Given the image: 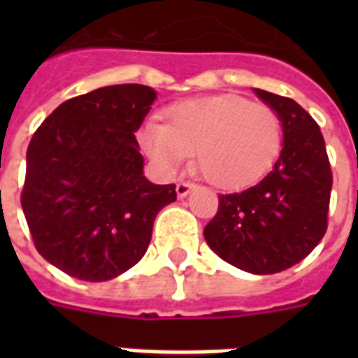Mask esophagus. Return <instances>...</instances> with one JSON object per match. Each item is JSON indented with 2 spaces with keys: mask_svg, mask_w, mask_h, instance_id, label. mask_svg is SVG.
Wrapping results in <instances>:
<instances>
[{
  "mask_svg": "<svg viewBox=\"0 0 358 358\" xmlns=\"http://www.w3.org/2000/svg\"><path fill=\"white\" fill-rule=\"evenodd\" d=\"M193 187H195V185L189 184V182H180V184L176 185V195H178L180 199H184V196L189 195Z\"/></svg>",
  "mask_w": 358,
  "mask_h": 358,
  "instance_id": "1",
  "label": "esophagus"
}]
</instances>
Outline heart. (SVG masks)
<instances>
[{"instance_id": "b5f03b06", "label": "heart", "mask_w": 358, "mask_h": 358, "mask_svg": "<svg viewBox=\"0 0 358 358\" xmlns=\"http://www.w3.org/2000/svg\"><path fill=\"white\" fill-rule=\"evenodd\" d=\"M139 141L165 171L196 152V169L210 184L239 189L271 169L282 146V124L266 103L217 94L176 103L165 124H146Z\"/></svg>"}]
</instances>
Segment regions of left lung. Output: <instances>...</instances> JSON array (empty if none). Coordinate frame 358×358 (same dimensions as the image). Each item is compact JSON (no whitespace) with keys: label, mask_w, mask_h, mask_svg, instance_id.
<instances>
[{"label":"left lung","mask_w":358,"mask_h":358,"mask_svg":"<svg viewBox=\"0 0 358 358\" xmlns=\"http://www.w3.org/2000/svg\"><path fill=\"white\" fill-rule=\"evenodd\" d=\"M255 94L278 115L282 150L258 184L219 195L204 239L230 266L273 275L299 264L325 236L333 174L316 120L292 98Z\"/></svg>","instance_id":"8db88e82"}]
</instances>
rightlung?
<instances>
[{"mask_svg": "<svg viewBox=\"0 0 358 358\" xmlns=\"http://www.w3.org/2000/svg\"><path fill=\"white\" fill-rule=\"evenodd\" d=\"M157 92L139 83L100 87L63 102L33 135L22 210L36 250L87 282L119 277L145 256L174 184H152L135 131Z\"/></svg>", "mask_w": 358, "mask_h": 358, "instance_id": "add662e5", "label": "right lung"}]
</instances>
